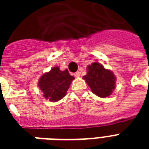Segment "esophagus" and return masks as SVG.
<instances>
[{
	"label": "esophagus",
	"mask_w": 149,
	"mask_h": 149,
	"mask_svg": "<svg viewBox=\"0 0 149 149\" xmlns=\"http://www.w3.org/2000/svg\"><path fill=\"white\" fill-rule=\"evenodd\" d=\"M80 74H81V73H80V72H79V71H77V72H76L74 73V77H79V76H80Z\"/></svg>",
	"instance_id": "obj_1"
}]
</instances>
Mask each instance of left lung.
I'll return each mask as SVG.
<instances>
[{
  "label": "left lung",
  "mask_w": 149,
  "mask_h": 149,
  "mask_svg": "<svg viewBox=\"0 0 149 149\" xmlns=\"http://www.w3.org/2000/svg\"><path fill=\"white\" fill-rule=\"evenodd\" d=\"M94 94L105 98L111 96L115 89L116 77L112 71L98 63L87 66V73L83 77Z\"/></svg>",
  "instance_id": "8db88e82"
}]
</instances>
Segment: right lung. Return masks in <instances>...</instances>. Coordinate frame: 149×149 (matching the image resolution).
<instances>
[{"label": "right lung", "mask_w": 149, "mask_h": 149, "mask_svg": "<svg viewBox=\"0 0 149 149\" xmlns=\"http://www.w3.org/2000/svg\"><path fill=\"white\" fill-rule=\"evenodd\" d=\"M74 79L67 70L61 71L55 66L40 77L38 86L43 93V97L52 102L58 101L66 94L70 84Z\"/></svg>", "instance_id": "obj_1"}]
</instances>
